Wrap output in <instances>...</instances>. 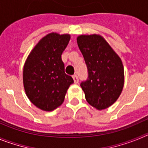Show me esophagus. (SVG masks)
Wrapping results in <instances>:
<instances>
[{"instance_id": "1", "label": "esophagus", "mask_w": 148, "mask_h": 148, "mask_svg": "<svg viewBox=\"0 0 148 148\" xmlns=\"http://www.w3.org/2000/svg\"><path fill=\"white\" fill-rule=\"evenodd\" d=\"M73 80H74V82L75 84H77L78 82V77L77 75H73Z\"/></svg>"}]
</instances>
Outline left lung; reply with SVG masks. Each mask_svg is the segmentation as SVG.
Listing matches in <instances>:
<instances>
[{
    "label": "left lung",
    "instance_id": "left-lung-1",
    "mask_svg": "<svg viewBox=\"0 0 148 148\" xmlns=\"http://www.w3.org/2000/svg\"><path fill=\"white\" fill-rule=\"evenodd\" d=\"M77 43L88 73L80 84L86 100L96 109H106L118 99L124 87L121 60L100 35H80Z\"/></svg>",
    "mask_w": 148,
    "mask_h": 148
}]
</instances>
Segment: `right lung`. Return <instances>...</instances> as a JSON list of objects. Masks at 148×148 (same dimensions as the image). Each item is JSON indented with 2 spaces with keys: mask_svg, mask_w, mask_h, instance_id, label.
<instances>
[{
  "mask_svg": "<svg viewBox=\"0 0 148 148\" xmlns=\"http://www.w3.org/2000/svg\"><path fill=\"white\" fill-rule=\"evenodd\" d=\"M70 35L50 33L43 38L27 58L23 72L27 97L37 108L52 111L64 100L66 90L74 82L64 72L61 55Z\"/></svg>",
  "mask_w": 148,
  "mask_h": 148,
  "instance_id": "obj_1",
  "label": "right lung"
}]
</instances>
